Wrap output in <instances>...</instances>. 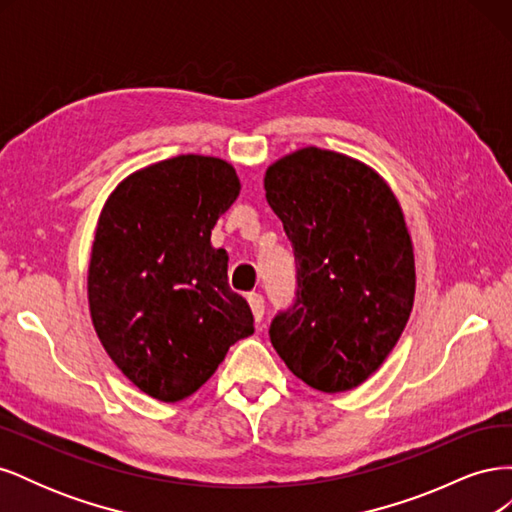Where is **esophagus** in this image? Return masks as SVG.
Listing matches in <instances>:
<instances>
[{
  "instance_id": "34e87169",
  "label": "esophagus",
  "mask_w": 512,
  "mask_h": 512,
  "mask_svg": "<svg viewBox=\"0 0 512 512\" xmlns=\"http://www.w3.org/2000/svg\"><path fill=\"white\" fill-rule=\"evenodd\" d=\"M247 303H250V307H252V314H254L256 322H260L262 316H265V299H262L258 292H252V294H247Z\"/></svg>"
}]
</instances>
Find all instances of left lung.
Returning <instances> with one entry per match:
<instances>
[{"label": "left lung", "mask_w": 512, "mask_h": 512, "mask_svg": "<svg viewBox=\"0 0 512 512\" xmlns=\"http://www.w3.org/2000/svg\"><path fill=\"white\" fill-rule=\"evenodd\" d=\"M265 192L297 258V301L271 322V344L312 389L352 391L391 354L412 312L404 211L374 168L320 147L275 160Z\"/></svg>", "instance_id": "1"}]
</instances>
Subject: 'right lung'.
Masks as SVG:
<instances>
[{
  "instance_id": "1",
  "label": "right lung",
  "mask_w": 512,
  "mask_h": 512,
  "mask_svg": "<svg viewBox=\"0 0 512 512\" xmlns=\"http://www.w3.org/2000/svg\"><path fill=\"white\" fill-rule=\"evenodd\" d=\"M239 192L232 164L188 153L134 170L100 211L91 322L121 374L166 404L196 393L254 333L250 305L228 286V254L211 245Z\"/></svg>"
}]
</instances>
